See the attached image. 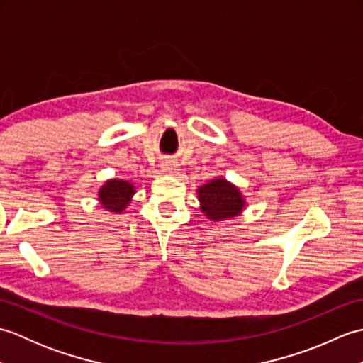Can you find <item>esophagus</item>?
I'll return each mask as SVG.
<instances>
[{"instance_id": "1", "label": "esophagus", "mask_w": 363, "mask_h": 363, "mask_svg": "<svg viewBox=\"0 0 363 363\" xmlns=\"http://www.w3.org/2000/svg\"><path fill=\"white\" fill-rule=\"evenodd\" d=\"M162 172H165L168 174H176L177 172H179V168H177V165L174 164V162H169V160H165L162 162Z\"/></svg>"}]
</instances>
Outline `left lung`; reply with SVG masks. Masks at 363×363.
<instances>
[{
	"mask_svg": "<svg viewBox=\"0 0 363 363\" xmlns=\"http://www.w3.org/2000/svg\"><path fill=\"white\" fill-rule=\"evenodd\" d=\"M201 211L211 221H225L245 211V196L240 189L225 177H215L196 190Z\"/></svg>",
	"mask_w": 363,
	"mask_h": 363,
	"instance_id": "obj_1",
	"label": "left lung"
}]
</instances>
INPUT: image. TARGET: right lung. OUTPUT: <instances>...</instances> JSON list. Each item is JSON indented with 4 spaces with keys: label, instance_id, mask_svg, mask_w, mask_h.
<instances>
[{
    "label": "right lung",
    "instance_id": "add662e5",
    "mask_svg": "<svg viewBox=\"0 0 363 363\" xmlns=\"http://www.w3.org/2000/svg\"><path fill=\"white\" fill-rule=\"evenodd\" d=\"M135 187L125 179H109L98 190V201L103 209L121 213L133 201Z\"/></svg>",
    "mask_w": 363,
    "mask_h": 363
}]
</instances>
